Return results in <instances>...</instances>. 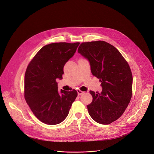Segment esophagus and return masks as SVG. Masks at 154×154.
Listing matches in <instances>:
<instances>
[{"label":"esophagus","mask_w":154,"mask_h":154,"mask_svg":"<svg viewBox=\"0 0 154 154\" xmlns=\"http://www.w3.org/2000/svg\"><path fill=\"white\" fill-rule=\"evenodd\" d=\"M77 94H78V95H79H79H82V94H83L84 93V92H83V91H80V90H77Z\"/></svg>","instance_id":"esophagus-1"}]
</instances>
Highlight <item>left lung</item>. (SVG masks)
Returning <instances> with one entry per match:
<instances>
[{
	"label": "left lung",
	"instance_id": "8db88e82",
	"mask_svg": "<svg viewBox=\"0 0 154 154\" xmlns=\"http://www.w3.org/2000/svg\"><path fill=\"white\" fill-rule=\"evenodd\" d=\"M78 52L89 61L102 88L100 93L90 91L93 101L87 105L88 113L99 124H110L122 116L132 95L129 65L116 48L103 41L82 42Z\"/></svg>",
	"mask_w": 154,
	"mask_h": 154
}]
</instances>
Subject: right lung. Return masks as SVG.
Listing matches in <instances>:
<instances>
[{"label":"right lung","mask_w":154,"mask_h":154,"mask_svg":"<svg viewBox=\"0 0 154 154\" xmlns=\"http://www.w3.org/2000/svg\"><path fill=\"white\" fill-rule=\"evenodd\" d=\"M80 42H55L42 47L29 64L24 77V97L35 116L48 125L63 122L77 96L73 90L58 91L57 79Z\"/></svg>","instance_id":"1"}]
</instances>
